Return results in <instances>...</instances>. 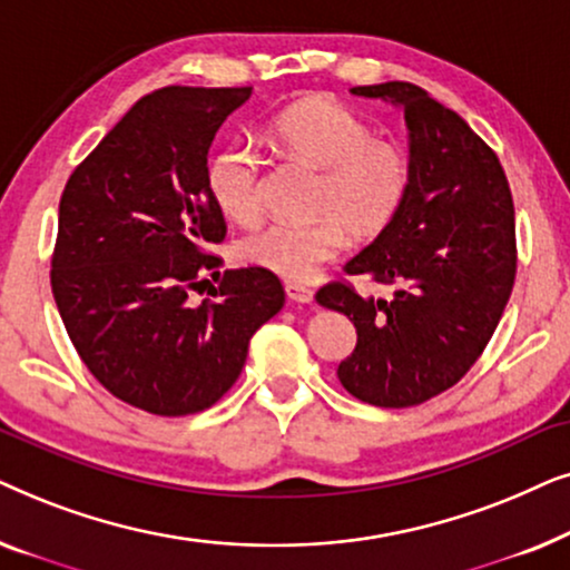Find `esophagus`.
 <instances>
[{
	"label": "esophagus",
	"mask_w": 570,
	"mask_h": 570,
	"mask_svg": "<svg viewBox=\"0 0 570 570\" xmlns=\"http://www.w3.org/2000/svg\"><path fill=\"white\" fill-rule=\"evenodd\" d=\"M285 293H287V298L295 301V303H311V301H314V291H311V287H306V285H301V283H285Z\"/></svg>",
	"instance_id": "34e87169"
}]
</instances>
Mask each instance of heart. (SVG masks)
Masks as SVG:
<instances>
[{
	"instance_id": "b5f03b06",
	"label": "heart",
	"mask_w": 570,
	"mask_h": 570,
	"mask_svg": "<svg viewBox=\"0 0 570 570\" xmlns=\"http://www.w3.org/2000/svg\"><path fill=\"white\" fill-rule=\"evenodd\" d=\"M272 139L291 160L322 170L316 223H275L240 244V259L287 279H308L357 240L379 238L407 199L412 168L402 145L373 137L368 124L326 98L301 100L272 124ZM215 207L244 228L262 217V158L230 142L207 163Z\"/></svg>"
}]
</instances>
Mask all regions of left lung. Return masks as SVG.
<instances>
[{"label": "left lung", "instance_id": "8db88e82", "mask_svg": "<svg viewBox=\"0 0 570 570\" xmlns=\"http://www.w3.org/2000/svg\"><path fill=\"white\" fill-rule=\"evenodd\" d=\"M350 92L400 106L410 131L407 199L345 264L347 275L396 291L373 301L337 279L316 301L355 324L357 345L337 368L342 386L400 410L454 386L493 337L517 277L513 199L498 155L423 88L381 82Z\"/></svg>", "mask_w": 570, "mask_h": 570}]
</instances>
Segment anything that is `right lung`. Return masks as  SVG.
Returning <instances> with one entry per match:
<instances>
[{
  "instance_id": "obj_1",
  "label": "right lung",
  "mask_w": 570,
  "mask_h": 570,
  "mask_svg": "<svg viewBox=\"0 0 570 570\" xmlns=\"http://www.w3.org/2000/svg\"><path fill=\"white\" fill-rule=\"evenodd\" d=\"M248 96L170 85L139 98L61 194L51 256L61 322L92 376L153 415L213 407L285 303L262 267L225 272L213 301L189 298L220 267L209 246L225 238L207 189L209 145Z\"/></svg>"
}]
</instances>
